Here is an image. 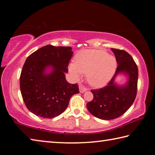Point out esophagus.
I'll list each match as a JSON object with an SVG mask.
<instances>
[{"mask_svg":"<svg viewBox=\"0 0 155 155\" xmlns=\"http://www.w3.org/2000/svg\"><path fill=\"white\" fill-rule=\"evenodd\" d=\"M87 89L86 88L84 85H79V91H80L81 93L85 92V91H87Z\"/></svg>","mask_w":155,"mask_h":155,"instance_id":"esophagus-1","label":"esophagus"}]
</instances>
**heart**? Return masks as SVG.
Segmentation results:
<instances>
[{"mask_svg": "<svg viewBox=\"0 0 155 155\" xmlns=\"http://www.w3.org/2000/svg\"><path fill=\"white\" fill-rule=\"evenodd\" d=\"M117 68V61L102 50H85L74 57V64L70 65V72L77 78L81 73L87 74L89 84L94 87H103L109 82Z\"/></svg>", "mask_w": 155, "mask_h": 155, "instance_id": "obj_1", "label": "heart"}]
</instances>
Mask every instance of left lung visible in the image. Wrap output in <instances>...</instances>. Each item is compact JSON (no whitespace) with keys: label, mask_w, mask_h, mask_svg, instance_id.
<instances>
[{"label":"left lung","mask_w":155,"mask_h":155,"mask_svg":"<svg viewBox=\"0 0 155 155\" xmlns=\"http://www.w3.org/2000/svg\"><path fill=\"white\" fill-rule=\"evenodd\" d=\"M117 64L115 74L105 87L91 90L94 98L87 104V108L94 116L101 120H114L121 116L134 102L137 90L138 68L127 52L111 48ZM119 74L128 77L127 83L123 86L114 83V78Z\"/></svg>","instance_id":"8db88e82"}]
</instances>
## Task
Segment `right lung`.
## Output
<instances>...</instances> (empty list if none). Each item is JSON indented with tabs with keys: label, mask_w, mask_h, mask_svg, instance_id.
Segmentation results:
<instances>
[{
	"label": "right lung",
	"mask_w": 155,
	"mask_h": 155,
	"mask_svg": "<svg viewBox=\"0 0 155 155\" xmlns=\"http://www.w3.org/2000/svg\"><path fill=\"white\" fill-rule=\"evenodd\" d=\"M73 54L70 46L46 45L26 59L20 77V87L27 109L37 116L53 118L61 114L74 94L77 83H69L65 73ZM51 73H46L47 68Z\"/></svg>",
	"instance_id": "obj_1"
}]
</instances>
